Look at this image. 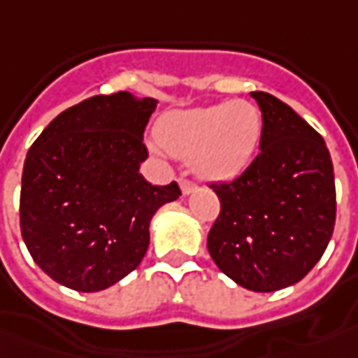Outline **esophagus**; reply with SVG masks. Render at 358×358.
Listing matches in <instances>:
<instances>
[{
    "instance_id": "34e87169",
    "label": "esophagus",
    "mask_w": 358,
    "mask_h": 358,
    "mask_svg": "<svg viewBox=\"0 0 358 358\" xmlns=\"http://www.w3.org/2000/svg\"><path fill=\"white\" fill-rule=\"evenodd\" d=\"M181 191H183L185 194L193 193V191H196V183L191 181V179H181Z\"/></svg>"
}]
</instances>
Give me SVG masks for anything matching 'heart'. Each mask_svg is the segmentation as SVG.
<instances>
[{
    "label": "heart",
    "mask_w": 358,
    "mask_h": 358,
    "mask_svg": "<svg viewBox=\"0 0 358 358\" xmlns=\"http://www.w3.org/2000/svg\"><path fill=\"white\" fill-rule=\"evenodd\" d=\"M261 132V113L248 101L177 110L157 124L159 144L177 157L193 159L194 169L214 181L231 179L250 165Z\"/></svg>",
    "instance_id": "1"
}]
</instances>
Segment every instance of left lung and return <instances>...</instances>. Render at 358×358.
<instances>
[{"mask_svg": "<svg viewBox=\"0 0 358 358\" xmlns=\"http://www.w3.org/2000/svg\"><path fill=\"white\" fill-rule=\"evenodd\" d=\"M263 117L259 154L236 179L208 183L220 214L208 251L224 275L253 292L306 277L335 226L334 164L324 138L287 103L253 91Z\"/></svg>", "mask_w": 358, "mask_h": 358, "instance_id": "8db88e82", "label": "left lung"}]
</instances>
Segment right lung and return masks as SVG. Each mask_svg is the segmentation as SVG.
<instances>
[{
    "mask_svg": "<svg viewBox=\"0 0 358 358\" xmlns=\"http://www.w3.org/2000/svg\"><path fill=\"white\" fill-rule=\"evenodd\" d=\"M154 101L127 91L66 108L27 154L19 220L34 263L64 287L97 292L140 265L150 220L181 196L179 185L148 183L144 130Z\"/></svg>",
    "mask_w": 358,
    "mask_h": 358,
    "instance_id": "1",
    "label": "right lung"
}]
</instances>
